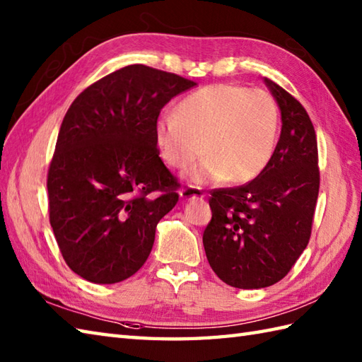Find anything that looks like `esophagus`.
<instances>
[{"instance_id":"34e87169","label":"esophagus","mask_w":362,"mask_h":362,"mask_svg":"<svg viewBox=\"0 0 362 362\" xmlns=\"http://www.w3.org/2000/svg\"><path fill=\"white\" fill-rule=\"evenodd\" d=\"M202 197H205V193L197 187H188L180 191L182 201H193V199H202Z\"/></svg>"}]
</instances>
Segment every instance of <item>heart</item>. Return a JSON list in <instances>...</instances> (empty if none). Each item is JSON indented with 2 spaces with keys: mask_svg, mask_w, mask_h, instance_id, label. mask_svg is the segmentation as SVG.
<instances>
[{
  "mask_svg": "<svg viewBox=\"0 0 362 362\" xmlns=\"http://www.w3.org/2000/svg\"><path fill=\"white\" fill-rule=\"evenodd\" d=\"M279 109L263 90L214 83L187 95L153 127L160 157L173 169H189L194 185L224 180L243 185L264 171L279 140Z\"/></svg>",
  "mask_w": 362,
  "mask_h": 362,
  "instance_id": "obj_1",
  "label": "heart"
}]
</instances>
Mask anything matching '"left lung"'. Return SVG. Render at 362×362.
I'll return each instance as SVG.
<instances>
[{
    "instance_id": "left-lung-1",
    "label": "left lung",
    "mask_w": 362,
    "mask_h": 362,
    "mask_svg": "<svg viewBox=\"0 0 362 362\" xmlns=\"http://www.w3.org/2000/svg\"><path fill=\"white\" fill-rule=\"evenodd\" d=\"M281 113L275 152L257 179L213 189L204 232L206 259L233 288L259 289L280 281L308 245L319 196L317 140L297 99L264 78Z\"/></svg>"
}]
</instances>
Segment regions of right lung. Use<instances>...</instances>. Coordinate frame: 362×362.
Instances as JSON below:
<instances>
[{"label":"right lung","mask_w":362,"mask_h":362,"mask_svg":"<svg viewBox=\"0 0 362 362\" xmlns=\"http://www.w3.org/2000/svg\"><path fill=\"white\" fill-rule=\"evenodd\" d=\"M194 86L129 65L83 90L68 109L46 187L59 249L82 279L118 283L148 259L180 187L158 157L153 127L160 110Z\"/></svg>","instance_id":"right-lung-1"}]
</instances>
